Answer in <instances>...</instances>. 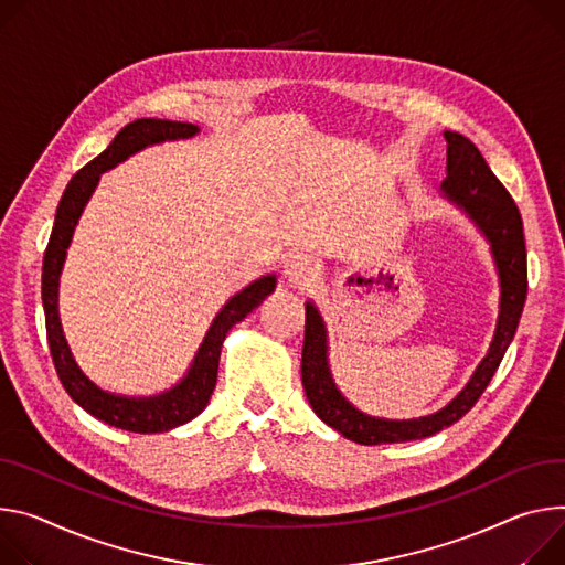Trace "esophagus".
Returning <instances> with one entry per match:
<instances>
[{"mask_svg": "<svg viewBox=\"0 0 565 565\" xmlns=\"http://www.w3.org/2000/svg\"><path fill=\"white\" fill-rule=\"evenodd\" d=\"M320 273V262L313 254L306 252H292L286 259V277L295 284H303L316 279Z\"/></svg>", "mask_w": 565, "mask_h": 565, "instance_id": "1", "label": "esophagus"}]
</instances>
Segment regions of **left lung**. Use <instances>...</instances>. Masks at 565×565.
Here are the masks:
<instances>
[{"label": "left lung", "mask_w": 565, "mask_h": 565, "mask_svg": "<svg viewBox=\"0 0 565 565\" xmlns=\"http://www.w3.org/2000/svg\"><path fill=\"white\" fill-rule=\"evenodd\" d=\"M446 180L441 195L465 212L491 245L500 279V313L491 347L461 390L439 413L394 422L370 417L353 407L335 387L329 370L327 327L313 301H306L303 349H301V385L313 413L342 437L376 446L430 437L465 417L478 403L493 379L502 355L514 340L527 297V249L523 236V218L514 198L493 175L478 146L465 135L446 130Z\"/></svg>", "instance_id": "obj_1"}]
</instances>
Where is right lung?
Wrapping results in <instances>:
<instances>
[{"label": "right lung", "mask_w": 565, "mask_h": 565, "mask_svg": "<svg viewBox=\"0 0 565 565\" xmlns=\"http://www.w3.org/2000/svg\"><path fill=\"white\" fill-rule=\"evenodd\" d=\"M198 132L200 128L193 124L169 121V119H137L126 128H121L113 139V143L70 180L58 202L54 230H51L49 245L44 249L42 306H44V322H46V340H49L51 358H54L58 379L67 390V394L72 396V401H76L85 413H89L92 417L100 419L108 426H115L128 433H141V435L167 433L198 417L202 409L207 407L210 396L216 387L221 347L227 331L236 322H241L245 316H249L277 286V277L266 275L245 286L241 292H236L212 322L186 376L162 394H156V396L113 394L94 385L76 365L63 333L61 316H58V284H61L63 264H65L67 247L72 243L76 223L100 180V173H106L108 169L128 160L137 150L146 146L173 141V139H189Z\"/></svg>", "instance_id": "add662e5"}]
</instances>
